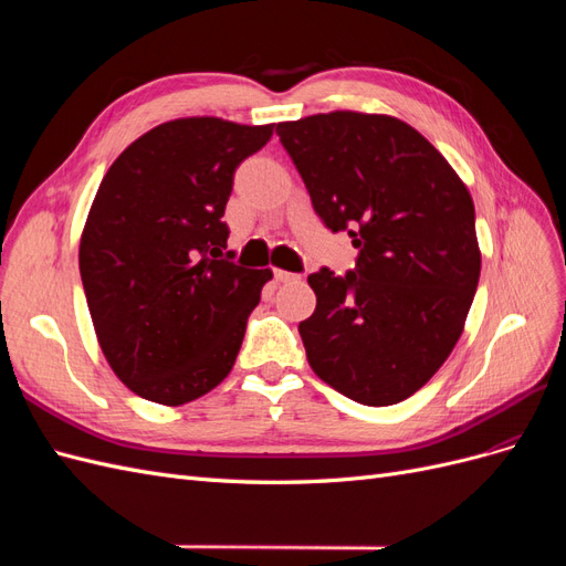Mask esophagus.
Returning <instances> with one entry per match:
<instances>
[{"mask_svg":"<svg viewBox=\"0 0 566 566\" xmlns=\"http://www.w3.org/2000/svg\"><path fill=\"white\" fill-rule=\"evenodd\" d=\"M273 279H276V283H290V281H297L300 276L297 273H290L283 269H273Z\"/></svg>","mask_w":566,"mask_h":566,"instance_id":"1","label":"esophagus"}]
</instances>
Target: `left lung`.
I'll return each mask as SVG.
<instances>
[{"instance_id": "left-lung-1", "label": "left lung", "mask_w": 566, "mask_h": 566, "mask_svg": "<svg viewBox=\"0 0 566 566\" xmlns=\"http://www.w3.org/2000/svg\"><path fill=\"white\" fill-rule=\"evenodd\" d=\"M323 224L347 231L356 269L310 276L314 314L300 323L306 361L364 406L416 394L465 328L482 252L474 202L449 160L378 113L333 111L279 123Z\"/></svg>"}]
</instances>
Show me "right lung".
Masks as SVG:
<instances>
[{
	"instance_id": "right-lung-1",
	"label": "right lung",
	"mask_w": 566,
	"mask_h": 566,
	"mask_svg": "<svg viewBox=\"0 0 566 566\" xmlns=\"http://www.w3.org/2000/svg\"><path fill=\"white\" fill-rule=\"evenodd\" d=\"M273 125L179 117L129 144L101 181L80 276L108 366L142 399L196 401L231 373L271 269L227 252L233 172Z\"/></svg>"
}]
</instances>
